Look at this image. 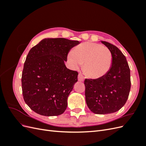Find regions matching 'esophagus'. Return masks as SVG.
I'll return each mask as SVG.
<instances>
[{
	"instance_id": "obj_1",
	"label": "esophagus",
	"mask_w": 146,
	"mask_h": 146,
	"mask_svg": "<svg viewBox=\"0 0 146 146\" xmlns=\"http://www.w3.org/2000/svg\"><path fill=\"white\" fill-rule=\"evenodd\" d=\"M78 81L83 82L84 80H85V77H84V76H83L82 74H79L78 76Z\"/></svg>"
}]
</instances>
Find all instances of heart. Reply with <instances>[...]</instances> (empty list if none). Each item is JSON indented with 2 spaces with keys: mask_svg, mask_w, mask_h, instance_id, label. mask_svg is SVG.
I'll return each mask as SVG.
<instances>
[{
  "mask_svg": "<svg viewBox=\"0 0 146 146\" xmlns=\"http://www.w3.org/2000/svg\"><path fill=\"white\" fill-rule=\"evenodd\" d=\"M68 59L74 69H78L83 64L84 72L93 78L105 76L113 63L112 54L107 47L91 42L76 46L68 54Z\"/></svg>",
  "mask_w": 146,
  "mask_h": 146,
  "instance_id": "b5f03b06",
  "label": "heart"
}]
</instances>
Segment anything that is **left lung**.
Instances as JSON below:
<instances>
[{"label": "left lung", "mask_w": 146, "mask_h": 146, "mask_svg": "<svg viewBox=\"0 0 146 146\" xmlns=\"http://www.w3.org/2000/svg\"><path fill=\"white\" fill-rule=\"evenodd\" d=\"M111 51L113 63L109 72L97 79H85V99L92 112L105 114L117 111L130 93V70L125 56L112 44L101 41Z\"/></svg>", "instance_id": "8db88e82"}]
</instances>
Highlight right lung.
Listing matches in <instances>:
<instances>
[{"mask_svg": "<svg viewBox=\"0 0 146 146\" xmlns=\"http://www.w3.org/2000/svg\"><path fill=\"white\" fill-rule=\"evenodd\" d=\"M80 43L65 38H45L29 51L22 74L25 102L46 116L63 114L78 72L66 67L68 53Z\"/></svg>", "mask_w": 146, "mask_h": 146, "instance_id": "obj_1", "label": "right lung"}]
</instances>
